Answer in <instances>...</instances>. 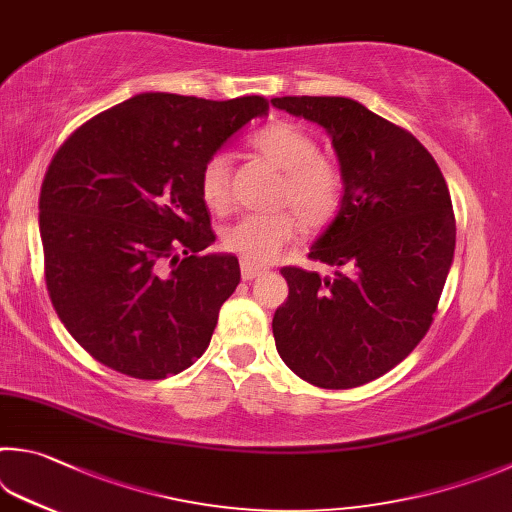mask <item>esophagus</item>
<instances>
[{"mask_svg": "<svg viewBox=\"0 0 512 512\" xmlns=\"http://www.w3.org/2000/svg\"><path fill=\"white\" fill-rule=\"evenodd\" d=\"M263 272H265L263 265H254V263H247V261L240 263V274H242V279H245V281L256 279V276H261Z\"/></svg>", "mask_w": 512, "mask_h": 512, "instance_id": "obj_1", "label": "esophagus"}]
</instances>
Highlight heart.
Segmentation results:
<instances>
[{
    "mask_svg": "<svg viewBox=\"0 0 512 512\" xmlns=\"http://www.w3.org/2000/svg\"><path fill=\"white\" fill-rule=\"evenodd\" d=\"M251 146L270 164L283 170L281 202L294 206L308 227H324L344 202V175L333 161L319 155V141L290 121L265 125L251 137ZM202 200L213 211H227L231 204V159L215 152L202 166ZM299 220L290 211L249 213L224 231V245L242 261L272 263L285 245L297 238Z\"/></svg>",
    "mask_w": 512,
    "mask_h": 512,
    "instance_id": "heart-1",
    "label": "heart"
}]
</instances>
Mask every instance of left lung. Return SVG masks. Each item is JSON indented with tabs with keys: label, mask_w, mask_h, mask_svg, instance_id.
<instances>
[{
	"label": "left lung",
	"mask_w": 512,
	"mask_h": 512,
	"mask_svg": "<svg viewBox=\"0 0 512 512\" xmlns=\"http://www.w3.org/2000/svg\"><path fill=\"white\" fill-rule=\"evenodd\" d=\"M272 105L324 128L344 175V202L308 254L335 274L283 267L290 294L272 319L276 351L315 387H360L432 326L454 261L452 197L423 143L353 98Z\"/></svg>",
	"instance_id": "left-lung-1"
}]
</instances>
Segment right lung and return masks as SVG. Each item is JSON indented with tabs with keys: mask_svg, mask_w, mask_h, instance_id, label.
Masks as SVG:
<instances>
[{
	"mask_svg": "<svg viewBox=\"0 0 512 512\" xmlns=\"http://www.w3.org/2000/svg\"><path fill=\"white\" fill-rule=\"evenodd\" d=\"M267 110L263 96L143 92L80 125L53 155L40 191L44 279L94 360L161 380L206 351L240 265L206 251L215 233L202 166Z\"/></svg>",
	"mask_w": 512,
	"mask_h": 512,
	"instance_id": "obj_1",
	"label": "right lung"
}]
</instances>
